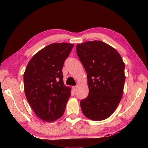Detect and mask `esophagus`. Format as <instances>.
Instances as JSON below:
<instances>
[{"instance_id":"34e87169","label":"esophagus","mask_w":148,"mask_h":148,"mask_svg":"<svg viewBox=\"0 0 148 148\" xmlns=\"http://www.w3.org/2000/svg\"><path fill=\"white\" fill-rule=\"evenodd\" d=\"M72 89H73L74 91H76L77 90V86H72Z\"/></svg>"}]
</instances>
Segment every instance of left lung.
Wrapping results in <instances>:
<instances>
[{
  "mask_svg": "<svg viewBox=\"0 0 148 148\" xmlns=\"http://www.w3.org/2000/svg\"><path fill=\"white\" fill-rule=\"evenodd\" d=\"M76 52L87 73L88 95L81 100L84 115L92 120L108 118L123 93L125 64L112 46L100 40L77 44Z\"/></svg>",
  "mask_w": 148,
  "mask_h": 148,
  "instance_id": "8db88e82",
  "label": "left lung"
}]
</instances>
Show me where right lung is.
<instances>
[{
	"label": "right lung",
	"mask_w": 148,
	"mask_h": 148,
	"mask_svg": "<svg viewBox=\"0 0 148 148\" xmlns=\"http://www.w3.org/2000/svg\"><path fill=\"white\" fill-rule=\"evenodd\" d=\"M73 44L53 43L33 56L23 75L24 91L36 116L51 122L61 118L71 97V88L63 80L64 62Z\"/></svg>",
	"instance_id": "obj_1"
}]
</instances>
